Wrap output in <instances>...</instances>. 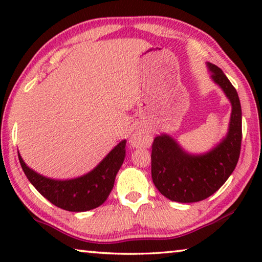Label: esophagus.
<instances>
[{"label": "esophagus", "instance_id": "34e87169", "mask_svg": "<svg viewBox=\"0 0 262 262\" xmlns=\"http://www.w3.org/2000/svg\"><path fill=\"white\" fill-rule=\"evenodd\" d=\"M130 141H131V145L135 146V148H138V146H143V145H148L149 136L143 131H137L132 135Z\"/></svg>", "mask_w": 262, "mask_h": 262}]
</instances>
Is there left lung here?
<instances>
[{
  "instance_id": "left-lung-1",
  "label": "left lung",
  "mask_w": 262,
  "mask_h": 262,
  "mask_svg": "<svg viewBox=\"0 0 262 262\" xmlns=\"http://www.w3.org/2000/svg\"><path fill=\"white\" fill-rule=\"evenodd\" d=\"M213 81L230 100V126L225 139L204 155H189L173 138L157 136L151 145V178L171 202L195 203L220 189L237 164L242 142V112L237 92L223 71L209 63Z\"/></svg>"
}]
</instances>
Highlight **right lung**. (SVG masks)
Masks as SVG:
<instances>
[{
    "label": "right lung",
    "instance_id": "obj_1",
    "mask_svg": "<svg viewBox=\"0 0 262 262\" xmlns=\"http://www.w3.org/2000/svg\"><path fill=\"white\" fill-rule=\"evenodd\" d=\"M126 141H121L96 168L81 178L52 180L30 169L19 155V161L31 184L40 194L60 209L83 212L102 205L108 198L114 179L125 160Z\"/></svg>",
    "mask_w": 262,
    "mask_h": 262
}]
</instances>
